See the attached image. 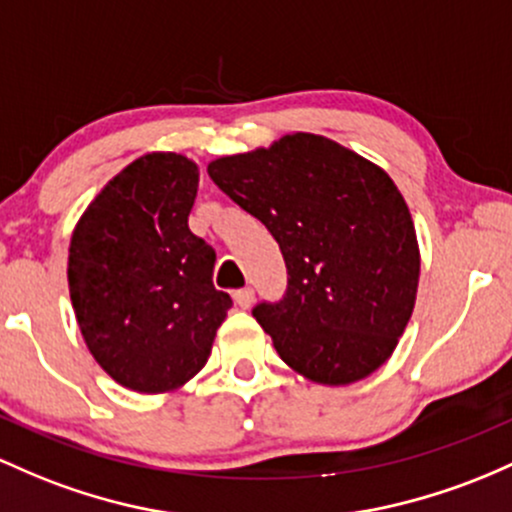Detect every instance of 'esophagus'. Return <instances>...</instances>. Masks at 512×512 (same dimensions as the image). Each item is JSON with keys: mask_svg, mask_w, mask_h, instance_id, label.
Masks as SVG:
<instances>
[{"mask_svg": "<svg viewBox=\"0 0 512 512\" xmlns=\"http://www.w3.org/2000/svg\"><path fill=\"white\" fill-rule=\"evenodd\" d=\"M233 299H235V303H238L240 308H250V306H252V301H255V291H252L250 286H245V289H238V291H235Z\"/></svg>", "mask_w": 512, "mask_h": 512, "instance_id": "1", "label": "esophagus"}]
</instances>
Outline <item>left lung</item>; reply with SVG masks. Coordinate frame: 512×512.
Segmentation results:
<instances>
[{
    "mask_svg": "<svg viewBox=\"0 0 512 512\" xmlns=\"http://www.w3.org/2000/svg\"><path fill=\"white\" fill-rule=\"evenodd\" d=\"M209 174L282 247L286 296L252 311L279 357L323 386L374 374L413 316L420 279L411 211L389 174L316 133L218 157Z\"/></svg>",
    "mask_w": 512,
    "mask_h": 512,
    "instance_id": "8db88e82",
    "label": "left lung"
}]
</instances>
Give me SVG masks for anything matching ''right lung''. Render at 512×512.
Listing matches in <instances>:
<instances>
[{
    "mask_svg": "<svg viewBox=\"0 0 512 512\" xmlns=\"http://www.w3.org/2000/svg\"><path fill=\"white\" fill-rule=\"evenodd\" d=\"M199 165L148 153L94 196L72 230L67 286L87 350L116 384L182 389L204 369L233 306L216 252L189 230Z\"/></svg>",
    "mask_w": 512,
    "mask_h": 512,
    "instance_id": "right-lung-1",
    "label": "right lung"
}]
</instances>
